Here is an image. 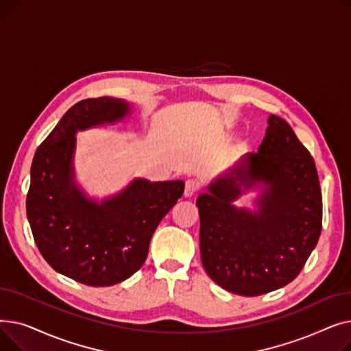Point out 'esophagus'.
Returning <instances> with one entry per match:
<instances>
[{"instance_id":"1","label":"esophagus","mask_w":351,"mask_h":351,"mask_svg":"<svg viewBox=\"0 0 351 351\" xmlns=\"http://www.w3.org/2000/svg\"><path fill=\"white\" fill-rule=\"evenodd\" d=\"M197 189H199V185H197L196 180L188 179V180L185 182V196H186V197L193 196V195L197 192Z\"/></svg>"}]
</instances>
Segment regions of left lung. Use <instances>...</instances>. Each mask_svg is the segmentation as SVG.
Listing matches in <instances>:
<instances>
[{
  "mask_svg": "<svg viewBox=\"0 0 351 351\" xmlns=\"http://www.w3.org/2000/svg\"><path fill=\"white\" fill-rule=\"evenodd\" d=\"M267 125L257 152L243 155L196 200L202 265L215 283L241 296L296 279L322 233L316 163L285 119L270 115ZM256 187V211L232 205Z\"/></svg>",
  "mask_w": 351,
  "mask_h": 351,
  "instance_id": "left-lung-1",
  "label": "left lung"
}]
</instances>
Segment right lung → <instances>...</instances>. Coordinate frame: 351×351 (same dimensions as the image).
Returning a JSON list of instances; mask_svg holds the SVG:
<instances>
[{
	"instance_id": "1",
	"label": "right lung",
	"mask_w": 351,
	"mask_h": 351,
	"mask_svg": "<svg viewBox=\"0 0 351 351\" xmlns=\"http://www.w3.org/2000/svg\"><path fill=\"white\" fill-rule=\"evenodd\" d=\"M131 105L90 98L71 106L36 149L31 165L27 216L34 241L49 266L86 286H112L138 271L151 237L183 195V180L136 178L102 202L75 183L78 131L122 121Z\"/></svg>"
}]
</instances>
